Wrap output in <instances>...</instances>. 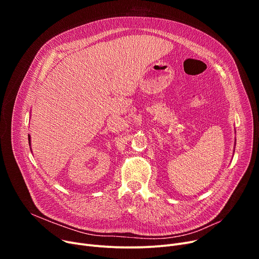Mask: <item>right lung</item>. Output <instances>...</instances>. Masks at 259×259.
<instances>
[{
    "instance_id": "1",
    "label": "right lung",
    "mask_w": 259,
    "mask_h": 259,
    "mask_svg": "<svg viewBox=\"0 0 259 259\" xmlns=\"http://www.w3.org/2000/svg\"><path fill=\"white\" fill-rule=\"evenodd\" d=\"M28 140H29V144H30V137H28Z\"/></svg>"
}]
</instances>
